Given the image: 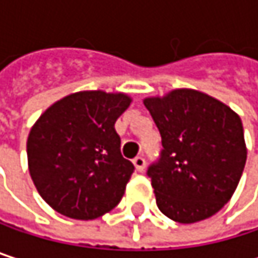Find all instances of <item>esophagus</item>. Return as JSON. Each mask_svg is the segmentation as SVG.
<instances>
[{
    "label": "esophagus",
    "instance_id": "1",
    "mask_svg": "<svg viewBox=\"0 0 258 258\" xmlns=\"http://www.w3.org/2000/svg\"><path fill=\"white\" fill-rule=\"evenodd\" d=\"M133 164H134V167H136L137 172H143L145 170V166H146V161H145L143 157H136L133 160Z\"/></svg>",
    "mask_w": 258,
    "mask_h": 258
}]
</instances>
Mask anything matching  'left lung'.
I'll list each match as a JSON object with an SVG mask.
<instances>
[{"mask_svg": "<svg viewBox=\"0 0 258 258\" xmlns=\"http://www.w3.org/2000/svg\"><path fill=\"white\" fill-rule=\"evenodd\" d=\"M161 134V155L148 167L158 209L191 224L215 215L240 180L246 146L237 113L194 89L143 100Z\"/></svg>", "mask_w": 258, "mask_h": 258, "instance_id": "left-lung-1", "label": "left lung"}]
</instances>
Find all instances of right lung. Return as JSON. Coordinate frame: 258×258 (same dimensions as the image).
<instances>
[{
	"instance_id": "right-lung-1",
	"label": "right lung",
	"mask_w": 258,
	"mask_h": 258,
	"mask_svg": "<svg viewBox=\"0 0 258 258\" xmlns=\"http://www.w3.org/2000/svg\"><path fill=\"white\" fill-rule=\"evenodd\" d=\"M127 94L80 91L53 103L32 125L28 167L43 200L75 220H95L122 199L134 172L121 155L116 119Z\"/></svg>"
}]
</instances>
